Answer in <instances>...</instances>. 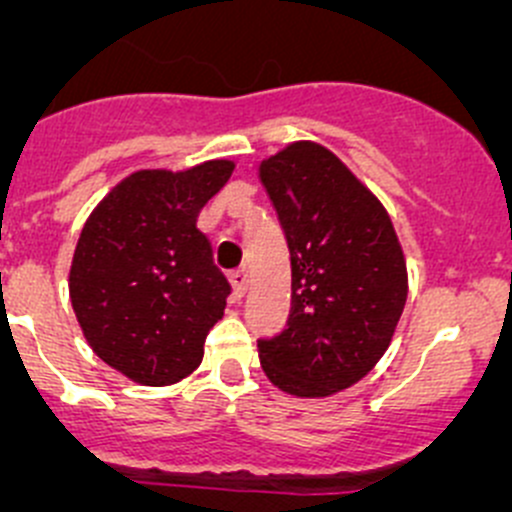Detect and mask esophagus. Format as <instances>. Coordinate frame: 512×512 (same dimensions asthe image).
<instances>
[{
	"mask_svg": "<svg viewBox=\"0 0 512 512\" xmlns=\"http://www.w3.org/2000/svg\"><path fill=\"white\" fill-rule=\"evenodd\" d=\"M247 270L245 267H240V270L230 272V285H232V292H235V297H245L247 292Z\"/></svg>",
	"mask_w": 512,
	"mask_h": 512,
	"instance_id": "34e87169",
	"label": "esophagus"
}]
</instances>
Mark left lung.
Instances as JSON below:
<instances>
[{"instance_id":"obj_1","label":"left lung","mask_w":512,"mask_h":512,"mask_svg":"<svg viewBox=\"0 0 512 512\" xmlns=\"http://www.w3.org/2000/svg\"><path fill=\"white\" fill-rule=\"evenodd\" d=\"M260 180L292 262L287 327L257 342L262 371L285 394L324 399L389 349L409 294L404 250L381 200L319 143L265 158Z\"/></svg>"}]
</instances>
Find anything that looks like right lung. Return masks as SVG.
<instances>
[{"mask_svg":"<svg viewBox=\"0 0 512 512\" xmlns=\"http://www.w3.org/2000/svg\"><path fill=\"white\" fill-rule=\"evenodd\" d=\"M235 170L205 160L188 170H136L96 205L76 242L69 297L94 354L141 386L193 374L230 294L203 205Z\"/></svg>","mask_w":512,"mask_h":512,"instance_id":"right-lung-1","label":"right lung"}]
</instances>
